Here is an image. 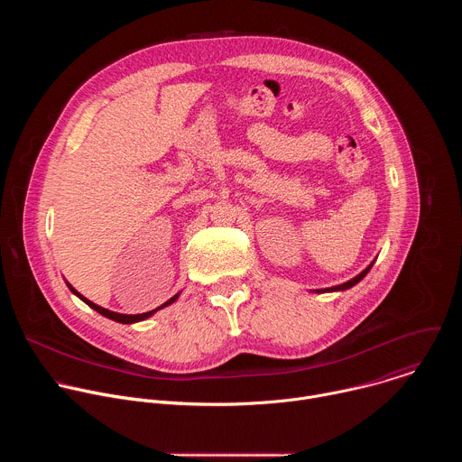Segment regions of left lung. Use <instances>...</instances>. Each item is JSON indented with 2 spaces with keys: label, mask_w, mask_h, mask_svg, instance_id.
Listing matches in <instances>:
<instances>
[{
  "label": "left lung",
  "mask_w": 462,
  "mask_h": 462,
  "mask_svg": "<svg viewBox=\"0 0 462 462\" xmlns=\"http://www.w3.org/2000/svg\"><path fill=\"white\" fill-rule=\"evenodd\" d=\"M373 263H374V261H371L369 265H367V267H365V269H364V271H362L358 276H355L353 280H349V282H346V283H342V285L331 287V289H316L314 292H338V291H347V289L355 287L356 283H360V282H362V280L367 276V273H369V271H371V267H373Z\"/></svg>",
  "instance_id": "left-lung-1"
}]
</instances>
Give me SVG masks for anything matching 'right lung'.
Returning a JSON list of instances; mask_svg holds the SVG:
<instances>
[{"label":"right lung","instance_id":"1","mask_svg":"<svg viewBox=\"0 0 462 462\" xmlns=\"http://www.w3.org/2000/svg\"><path fill=\"white\" fill-rule=\"evenodd\" d=\"M68 283V287H69V291L75 294V296H79L86 305H89L91 309H95L98 314H102V316H106V318H109V319H113V321H118V323H137V321H143V319H148L150 316H153L157 310H161V309H164V307H168V305H171V303H175L177 301V298L180 296V292H177L175 296H171L166 303H162L161 307H157V309H153V310H148V312H143V314H120V312H113V310H109V309H104V307H100V305H97V303H93L91 300H88L86 296H82L69 282H65Z\"/></svg>","mask_w":462,"mask_h":462}]
</instances>
